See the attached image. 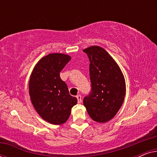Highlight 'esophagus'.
Segmentation results:
<instances>
[{
  "instance_id": "obj_1",
  "label": "esophagus",
  "mask_w": 157,
  "mask_h": 157,
  "mask_svg": "<svg viewBox=\"0 0 157 157\" xmlns=\"http://www.w3.org/2000/svg\"><path fill=\"white\" fill-rule=\"evenodd\" d=\"M76 98H77V100H78V104H80V103L81 102V101H82V99H81V95H77Z\"/></svg>"
}]
</instances>
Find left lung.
<instances>
[{"instance_id": "obj_1", "label": "left lung", "mask_w": 157, "mask_h": 157, "mask_svg": "<svg viewBox=\"0 0 157 157\" xmlns=\"http://www.w3.org/2000/svg\"><path fill=\"white\" fill-rule=\"evenodd\" d=\"M89 57L91 91L83 105L94 121L105 123L117 114L126 94L124 75L109 53L101 47L92 46L83 50Z\"/></svg>"}]
</instances>
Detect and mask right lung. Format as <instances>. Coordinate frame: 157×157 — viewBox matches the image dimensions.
I'll return each mask as SVG.
<instances>
[{"label": "right lung", "instance_id": "obj_1", "mask_svg": "<svg viewBox=\"0 0 157 157\" xmlns=\"http://www.w3.org/2000/svg\"><path fill=\"white\" fill-rule=\"evenodd\" d=\"M70 56L50 53L36 63L29 80L32 104L45 121L60 125L67 121L77 98L71 96L60 72L70 61Z\"/></svg>", "mask_w": 157, "mask_h": 157}]
</instances>
